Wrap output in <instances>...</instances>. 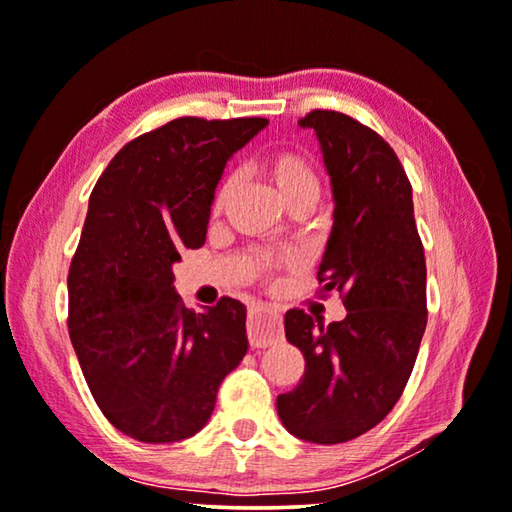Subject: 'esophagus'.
<instances>
[{
	"label": "esophagus",
	"mask_w": 512,
	"mask_h": 512,
	"mask_svg": "<svg viewBox=\"0 0 512 512\" xmlns=\"http://www.w3.org/2000/svg\"><path fill=\"white\" fill-rule=\"evenodd\" d=\"M282 326L278 312L269 305H253L248 312V340L250 347H269L280 340Z\"/></svg>",
	"instance_id": "34e87169"
}]
</instances>
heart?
Instances as JSON below:
<instances>
[{
    "label": "heart",
    "mask_w": 512,
    "mask_h": 512,
    "mask_svg": "<svg viewBox=\"0 0 512 512\" xmlns=\"http://www.w3.org/2000/svg\"><path fill=\"white\" fill-rule=\"evenodd\" d=\"M262 172L264 177L271 181V186L276 188V193L282 202L294 204L299 200H315L319 197V190H322V183H319V174L315 165L310 163V158L301 154L296 149H276L271 154L262 158ZM234 195V179H225L220 183L216 195H213L211 211L220 213L227 202L232 200ZM292 262L289 257H278L271 253H255L250 257V269H253L255 276H264V273H271Z\"/></svg>",
    "instance_id": "obj_1"
}]
</instances>
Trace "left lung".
I'll list each match as a JSON object with an SVG mask.
<instances>
[{"label":"left lung","mask_w":512,"mask_h":512,"mask_svg":"<svg viewBox=\"0 0 512 512\" xmlns=\"http://www.w3.org/2000/svg\"><path fill=\"white\" fill-rule=\"evenodd\" d=\"M299 126L317 135L335 202L317 280L342 294L347 315L324 326L287 310L285 335L305 375L276 407L294 437L329 446L372 430L400 400L427 324V271L411 183L391 144L333 110H312Z\"/></svg>","instance_id":"left-lung-1"}]
</instances>
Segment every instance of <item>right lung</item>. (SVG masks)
<instances>
[{
  "instance_id": "right-lung-1",
  "label": "right lung",
  "mask_w": 512,
  "mask_h": 512,
  "mask_svg": "<svg viewBox=\"0 0 512 512\" xmlns=\"http://www.w3.org/2000/svg\"><path fill=\"white\" fill-rule=\"evenodd\" d=\"M266 119L181 117L128 142L89 197L68 271V333L105 418L144 444L193 437L248 352L246 305L183 308L172 266L202 248L227 160Z\"/></svg>"
}]
</instances>
